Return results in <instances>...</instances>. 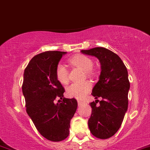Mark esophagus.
I'll return each mask as SVG.
<instances>
[{
    "label": "esophagus",
    "instance_id": "34e87169",
    "mask_svg": "<svg viewBox=\"0 0 150 150\" xmlns=\"http://www.w3.org/2000/svg\"><path fill=\"white\" fill-rule=\"evenodd\" d=\"M77 104H78V106H81V105L84 104V102L82 101H77Z\"/></svg>",
    "mask_w": 150,
    "mask_h": 150
}]
</instances>
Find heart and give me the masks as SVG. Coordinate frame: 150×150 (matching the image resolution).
<instances>
[{
    "label": "heart",
    "instance_id": "b5f03b06",
    "mask_svg": "<svg viewBox=\"0 0 150 150\" xmlns=\"http://www.w3.org/2000/svg\"><path fill=\"white\" fill-rule=\"evenodd\" d=\"M68 61L72 66L84 70L86 76L91 77L95 75V70L92 68L93 61L88 56L78 54L70 58ZM55 73L56 79L60 83L63 85H66L68 83L69 81V72L64 65L58 63L56 67ZM91 88L92 85L89 81L75 82L66 89V96L69 98L82 99L87 95Z\"/></svg>",
    "mask_w": 150,
    "mask_h": 150
}]
</instances>
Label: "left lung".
Here are the masks:
<instances>
[{"label":"left lung","mask_w":150,"mask_h":150,"mask_svg":"<svg viewBox=\"0 0 150 150\" xmlns=\"http://www.w3.org/2000/svg\"><path fill=\"white\" fill-rule=\"evenodd\" d=\"M81 52L94 56L101 63L99 80L92 89L97 99L91 102L92 114L88 120L90 132L97 138L108 139L120 128L128 105L130 82L126 67L118 55L106 48L95 47ZM98 102L99 106H96Z\"/></svg>","instance_id":"left-lung-1"}]
</instances>
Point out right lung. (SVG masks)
Listing matches in <instances>:
<instances>
[{
    "instance_id": "obj_1",
    "label": "right lung",
    "mask_w": 150,
    "mask_h": 150,
    "mask_svg": "<svg viewBox=\"0 0 150 150\" xmlns=\"http://www.w3.org/2000/svg\"><path fill=\"white\" fill-rule=\"evenodd\" d=\"M65 53L58 51L39 53L24 71L22 89L26 111L39 133L53 142L65 140L69 135L70 120L77 107L76 99L63 97L65 89L55 73ZM56 98L63 99L62 102L54 104Z\"/></svg>"
}]
</instances>
